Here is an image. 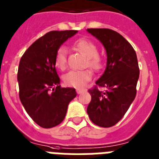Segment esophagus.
Instances as JSON below:
<instances>
[{"instance_id":"obj_1","label":"esophagus","mask_w":159,"mask_h":159,"mask_svg":"<svg viewBox=\"0 0 159 159\" xmlns=\"http://www.w3.org/2000/svg\"><path fill=\"white\" fill-rule=\"evenodd\" d=\"M83 92V89H77V93H78V94H80V93H81Z\"/></svg>"}]
</instances>
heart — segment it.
Returning a JSON list of instances; mask_svg holds the SVG:
<instances>
[{
  "mask_svg": "<svg viewBox=\"0 0 159 159\" xmlns=\"http://www.w3.org/2000/svg\"><path fill=\"white\" fill-rule=\"evenodd\" d=\"M74 49L86 57L85 66H89L94 71H100L103 68L102 58L98 54V48L90 40L81 38L73 45ZM55 66L61 70H66L67 66V52L65 47H60L55 55ZM92 78V73L89 70L69 72L63 78L64 82L70 87L81 89L83 88Z\"/></svg>",
  "mask_w": 159,
  "mask_h": 159,
  "instance_id": "heart-1",
  "label": "heart"
}]
</instances>
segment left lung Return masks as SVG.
I'll return each mask as SVG.
<instances>
[{
	"instance_id": "left-lung-1",
	"label": "left lung",
	"mask_w": 159,
	"mask_h": 159,
	"mask_svg": "<svg viewBox=\"0 0 159 159\" xmlns=\"http://www.w3.org/2000/svg\"><path fill=\"white\" fill-rule=\"evenodd\" d=\"M102 42L107 54L104 74L89 89V119L101 127H111L126 113L136 96L139 78L137 55L132 45L120 34L110 29H87ZM106 88L105 92L98 88Z\"/></svg>"
}]
</instances>
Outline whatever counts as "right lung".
I'll return each instance as SVG.
<instances>
[{
    "instance_id": "add662e5",
    "label": "right lung",
    "mask_w": 159,
    "mask_h": 159,
    "mask_svg": "<svg viewBox=\"0 0 159 159\" xmlns=\"http://www.w3.org/2000/svg\"><path fill=\"white\" fill-rule=\"evenodd\" d=\"M77 30L50 31L32 44L20 58L17 72L19 98L25 110L43 128L59 125L69 103L77 96L74 88H62L55 68L60 46Z\"/></svg>"
}]
</instances>
